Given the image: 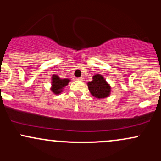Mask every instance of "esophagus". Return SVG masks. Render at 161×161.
I'll list each match as a JSON object with an SVG mask.
<instances>
[{"instance_id":"esophagus-1","label":"esophagus","mask_w":161,"mask_h":161,"mask_svg":"<svg viewBox=\"0 0 161 161\" xmlns=\"http://www.w3.org/2000/svg\"><path fill=\"white\" fill-rule=\"evenodd\" d=\"M76 80L77 81H79V82H82V81L83 80V79L82 78H77Z\"/></svg>"}]
</instances>
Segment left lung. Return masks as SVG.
Masks as SVG:
<instances>
[{
  "mask_svg": "<svg viewBox=\"0 0 161 161\" xmlns=\"http://www.w3.org/2000/svg\"><path fill=\"white\" fill-rule=\"evenodd\" d=\"M90 93L97 99L106 98L111 93V86L101 74L92 76V81L87 83Z\"/></svg>",
  "mask_w": 161,
  "mask_h": 161,
  "instance_id": "obj_1",
  "label": "left lung"
}]
</instances>
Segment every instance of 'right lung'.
Here are the masks:
<instances>
[{"label": "right lung", "mask_w": 161, "mask_h": 161, "mask_svg": "<svg viewBox=\"0 0 161 161\" xmlns=\"http://www.w3.org/2000/svg\"><path fill=\"white\" fill-rule=\"evenodd\" d=\"M70 81L71 80L68 78L62 79L59 75L53 74L51 76V86L50 89L53 92V95H60L64 92V88L68 86Z\"/></svg>", "instance_id": "obj_1"}]
</instances>
